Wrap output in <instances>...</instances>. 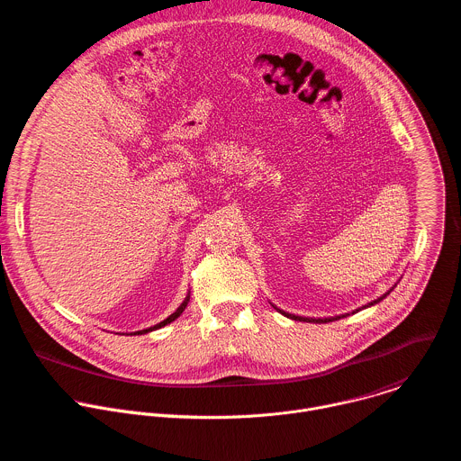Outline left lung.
<instances>
[{
    "instance_id": "1",
    "label": "left lung",
    "mask_w": 461,
    "mask_h": 461,
    "mask_svg": "<svg viewBox=\"0 0 461 461\" xmlns=\"http://www.w3.org/2000/svg\"><path fill=\"white\" fill-rule=\"evenodd\" d=\"M396 287V284L387 291V293H384L382 296H378L376 300H371L369 303H366V305H362V308H358V310H355V312H351V313H344V315H337V317H326V319H312V317H300V315H293V313H287V312H284V310H280V308H276V305L273 303V302H269L273 308L278 312V313H282L284 317H287V319H291V321H300V322H317V324H326V322H333V321H339V319H344V317H349V315H355V313H358V312H362V310H366V308H371V305H375V303H378V302H382L393 289Z\"/></svg>"
}]
</instances>
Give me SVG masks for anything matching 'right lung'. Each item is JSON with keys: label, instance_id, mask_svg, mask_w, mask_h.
<instances>
[{"label": "right lung", "instance_id": "obj_1", "mask_svg": "<svg viewBox=\"0 0 461 461\" xmlns=\"http://www.w3.org/2000/svg\"><path fill=\"white\" fill-rule=\"evenodd\" d=\"M188 302H190V289H188V293H186V296H185V300L181 302V305L179 308L168 317V319H165L163 322H159V324H156V326H149V328H146V330H139V331H131V333H122V335H146V333H151V331H156V330H161V328H165V326H168V324H172L174 321H177L181 315H183V312L186 310V305H188Z\"/></svg>", "mask_w": 461, "mask_h": 461}]
</instances>
